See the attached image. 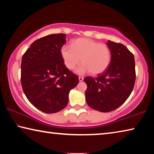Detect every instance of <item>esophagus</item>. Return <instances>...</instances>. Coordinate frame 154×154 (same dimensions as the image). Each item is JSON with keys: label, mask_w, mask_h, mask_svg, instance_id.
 Wrapping results in <instances>:
<instances>
[{"label": "esophagus", "mask_w": 154, "mask_h": 154, "mask_svg": "<svg viewBox=\"0 0 154 154\" xmlns=\"http://www.w3.org/2000/svg\"><path fill=\"white\" fill-rule=\"evenodd\" d=\"M79 82H82V81L83 80V77H82V76H79Z\"/></svg>", "instance_id": "esophagus-1"}]
</instances>
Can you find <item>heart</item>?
Instances as JSON below:
<instances>
[{"instance_id": "b5f03b06", "label": "heart", "mask_w": 154, "mask_h": 154, "mask_svg": "<svg viewBox=\"0 0 154 154\" xmlns=\"http://www.w3.org/2000/svg\"><path fill=\"white\" fill-rule=\"evenodd\" d=\"M60 53L64 64L69 69H73L82 60L83 64L76 71L79 74L103 73L111 60V51L107 45L87 38L72 41L71 47H62Z\"/></svg>"}]
</instances>
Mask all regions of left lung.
Here are the masks:
<instances>
[{
	"label": "left lung",
	"mask_w": 154,
	"mask_h": 154,
	"mask_svg": "<svg viewBox=\"0 0 154 154\" xmlns=\"http://www.w3.org/2000/svg\"><path fill=\"white\" fill-rule=\"evenodd\" d=\"M111 51L109 67L95 78H84L88 85L85 98L88 106L100 112L120 106L131 94L136 80L134 55L123 44L108 41Z\"/></svg>",
	"instance_id": "obj_1"
}]
</instances>
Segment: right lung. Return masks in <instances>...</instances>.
I'll return each instance as SVG.
<instances>
[{
	"label": "right lung",
	"mask_w": 154,
	"mask_h": 154,
	"mask_svg": "<svg viewBox=\"0 0 154 154\" xmlns=\"http://www.w3.org/2000/svg\"><path fill=\"white\" fill-rule=\"evenodd\" d=\"M66 35L54 34L31 44L21 64V84L26 96L36 109L54 113L66 107L70 90L79 78L64 64L60 50Z\"/></svg>",
	"instance_id": "1"
}]
</instances>
